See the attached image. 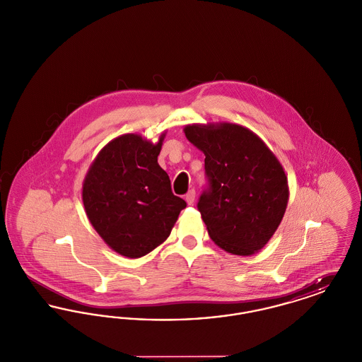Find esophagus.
<instances>
[{"label":"esophagus","mask_w":362,"mask_h":362,"mask_svg":"<svg viewBox=\"0 0 362 362\" xmlns=\"http://www.w3.org/2000/svg\"><path fill=\"white\" fill-rule=\"evenodd\" d=\"M185 199H186V202H187L189 205H192V204H194V201H195V189H189V192L186 194Z\"/></svg>","instance_id":"34e87169"}]
</instances>
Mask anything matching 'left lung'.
Here are the masks:
<instances>
[{
    "label": "left lung",
    "instance_id": "obj_1",
    "mask_svg": "<svg viewBox=\"0 0 362 362\" xmlns=\"http://www.w3.org/2000/svg\"><path fill=\"white\" fill-rule=\"evenodd\" d=\"M185 134L206 156L207 185L197 207L209 236L226 252L255 254L286 210L282 165L257 134L239 124H191Z\"/></svg>",
    "mask_w": 362,
    "mask_h": 362
}]
</instances>
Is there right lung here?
Wrapping results in <instances>:
<instances>
[{
	"instance_id": "1",
	"label": "right lung",
	"mask_w": 362,
	"mask_h": 362,
	"mask_svg": "<svg viewBox=\"0 0 362 362\" xmlns=\"http://www.w3.org/2000/svg\"><path fill=\"white\" fill-rule=\"evenodd\" d=\"M164 134L153 145L137 134L108 142L83 186L86 216L114 251L141 258L165 240L186 202L173 195L158 165Z\"/></svg>"
}]
</instances>
